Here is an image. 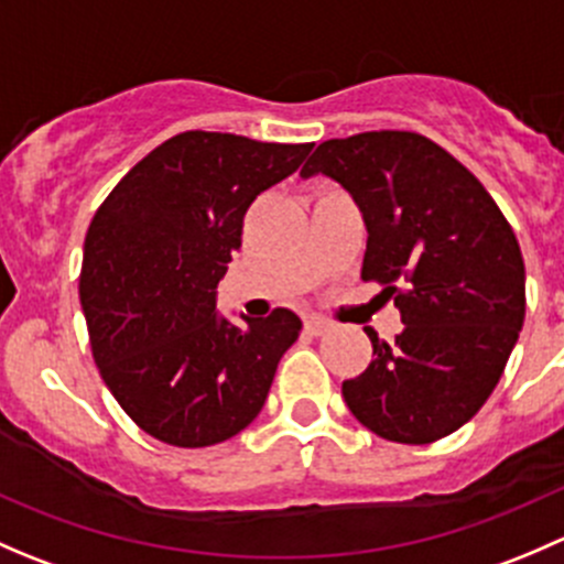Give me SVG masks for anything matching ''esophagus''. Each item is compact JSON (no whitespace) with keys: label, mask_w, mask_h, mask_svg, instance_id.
Wrapping results in <instances>:
<instances>
[{"label":"esophagus","mask_w":564,"mask_h":564,"mask_svg":"<svg viewBox=\"0 0 564 564\" xmlns=\"http://www.w3.org/2000/svg\"><path fill=\"white\" fill-rule=\"evenodd\" d=\"M329 329V322H324V318H318V316H311V318H305V333H311V335H324Z\"/></svg>","instance_id":"34e87169"}]
</instances>
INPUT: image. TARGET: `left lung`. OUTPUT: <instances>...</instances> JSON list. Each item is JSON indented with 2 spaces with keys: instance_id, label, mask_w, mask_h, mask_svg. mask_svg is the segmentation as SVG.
Wrapping results in <instances>:
<instances>
[{
  "instance_id": "8db88e82",
  "label": "left lung",
  "mask_w": 564,
  "mask_h": 564,
  "mask_svg": "<svg viewBox=\"0 0 564 564\" xmlns=\"http://www.w3.org/2000/svg\"><path fill=\"white\" fill-rule=\"evenodd\" d=\"M303 176L351 193L368 229L362 281L395 297L403 329L373 344L344 401L388 442L429 445L488 401L527 314L524 256L475 174L412 130H368L316 147Z\"/></svg>"
}]
</instances>
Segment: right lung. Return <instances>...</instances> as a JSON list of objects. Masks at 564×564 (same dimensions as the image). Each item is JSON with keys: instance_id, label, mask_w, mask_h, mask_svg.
I'll use <instances>...</instances> for the list:
<instances>
[{"instance_id": "right-lung-1", "label": "right lung", "mask_w": 564, "mask_h": 564, "mask_svg": "<svg viewBox=\"0 0 564 564\" xmlns=\"http://www.w3.org/2000/svg\"><path fill=\"white\" fill-rule=\"evenodd\" d=\"M314 144L185 130L113 185L84 240L78 294L106 388L128 417L174 447H209L253 423L303 322L286 308L248 327L215 314L261 191Z\"/></svg>"}]
</instances>
